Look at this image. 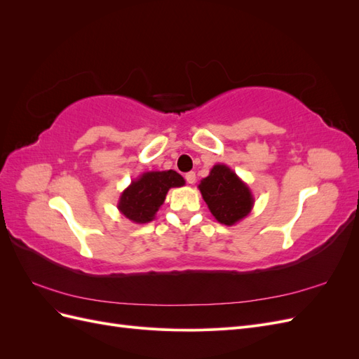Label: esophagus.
I'll return each mask as SVG.
<instances>
[{"instance_id":"obj_1","label":"esophagus","mask_w":359,"mask_h":359,"mask_svg":"<svg viewBox=\"0 0 359 359\" xmlns=\"http://www.w3.org/2000/svg\"><path fill=\"white\" fill-rule=\"evenodd\" d=\"M186 181H187L189 184H194V182H196V173H194V172L186 173Z\"/></svg>"}]
</instances>
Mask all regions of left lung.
<instances>
[{"mask_svg": "<svg viewBox=\"0 0 359 359\" xmlns=\"http://www.w3.org/2000/svg\"><path fill=\"white\" fill-rule=\"evenodd\" d=\"M198 189L214 219L226 226H233L252 212L255 198L247 184L229 168L219 163L202 178Z\"/></svg>", "mask_w": 359, "mask_h": 359, "instance_id": "1", "label": "left lung"}]
</instances>
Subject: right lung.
I'll return each instance as SVG.
<instances>
[{
    "instance_id": "right-lung-1",
    "label": "right lung",
    "mask_w": 359,
    "mask_h": 359,
    "mask_svg": "<svg viewBox=\"0 0 359 359\" xmlns=\"http://www.w3.org/2000/svg\"><path fill=\"white\" fill-rule=\"evenodd\" d=\"M184 184V178L172 169L144 172L121 193L116 205L118 211L136 224L153 222L160 206L165 203L168 191L182 187Z\"/></svg>"
}]
</instances>
